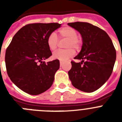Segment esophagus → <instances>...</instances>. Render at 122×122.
<instances>
[{"instance_id": "1", "label": "esophagus", "mask_w": 122, "mask_h": 122, "mask_svg": "<svg viewBox=\"0 0 122 122\" xmlns=\"http://www.w3.org/2000/svg\"><path fill=\"white\" fill-rule=\"evenodd\" d=\"M62 64H63V62H61V61H60V66H62Z\"/></svg>"}]
</instances>
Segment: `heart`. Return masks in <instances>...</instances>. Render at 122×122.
Instances as JSON below:
<instances>
[{
	"instance_id": "1",
	"label": "heart",
	"mask_w": 122,
	"mask_h": 122,
	"mask_svg": "<svg viewBox=\"0 0 122 122\" xmlns=\"http://www.w3.org/2000/svg\"><path fill=\"white\" fill-rule=\"evenodd\" d=\"M59 36L61 39H66L67 41L65 47L66 49L59 50L53 54V58L61 62H65L75 54L74 49L78 50L81 47V41L77 38V31L69 26L62 27L59 30ZM59 40L56 33L52 32L47 38V45L51 51H55L57 48Z\"/></svg>"
}]
</instances>
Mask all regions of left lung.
Returning <instances> with one entry per match:
<instances>
[{"label":"left lung","mask_w":122,"mask_h":122,"mask_svg":"<svg viewBox=\"0 0 122 122\" xmlns=\"http://www.w3.org/2000/svg\"><path fill=\"white\" fill-rule=\"evenodd\" d=\"M77 30L82 38L81 52L71 61L68 71L70 79L76 89L85 92H93L104 84L112 73L116 59V51L107 33L88 22L68 24Z\"/></svg>","instance_id":"obj_1"}]
</instances>
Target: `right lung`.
Here are the masks:
<instances>
[{"label": "right lung", "mask_w": 122, "mask_h": 122, "mask_svg": "<svg viewBox=\"0 0 122 122\" xmlns=\"http://www.w3.org/2000/svg\"><path fill=\"white\" fill-rule=\"evenodd\" d=\"M61 25L57 22L25 25L14 35L6 48L7 74L11 81L25 93L39 95L52 85L60 62L57 59L47 63L43 60L52 56L47 38Z\"/></svg>", "instance_id": "obj_1"}]
</instances>
